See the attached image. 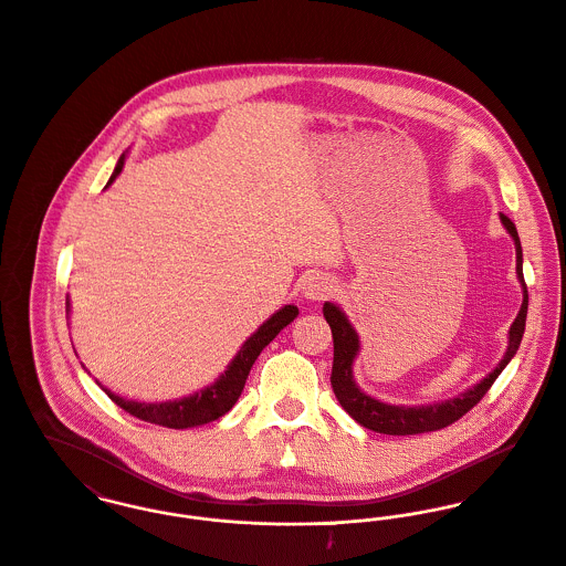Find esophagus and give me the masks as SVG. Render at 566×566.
Segmentation results:
<instances>
[{
  "mask_svg": "<svg viewBox=\"0 0 566 566\" xmlns=\"http://www.w3.org/2000/svg\"><path fill=\"white\" fill-rule=\"evenodd\" d=\"M334 291V282L327 277V275H311L306 282H304V297L311 300V302H321V300H327Z\"/></svg>",
  "mask_w": 566,
  "mask_h": 566,
  "instance_id": "esophagus-1",
  "label": "esophagus"
}]
</instances>
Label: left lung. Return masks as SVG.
Segmentation results:
<instances>
[{"mask_svg": "<svg viewBox=\"0 0 566 566\" xmlns=\"http://www.w3.org/2000/svg\"><path fill=\"white\" fill-rule=\"evenodd\" d=\"M500 219H502L503 228L507 230V234L514 241L516 277L523 289V304H521V311L516 314V318L510 325L507 349L503 354L502 363L489 376L480 379V384L460 392L453 399H444V401L428 403V406H395V403L379 401L376 397L367 395L365 390H360L354 379V371H352L354 360L360 354L358 332L354 329L349 318L336 304H332V302L323 304V316L329 323L332 338H334V365H332V377H329L332 388H334L338 403L345 408V412H349V417L354 421H358L363 428L374 430L379 434H390V437H408V434H423V432L442 430V428L451 426L453 421H458L460 417H464L489 392V388L500 377L505 365L514 358V354L521 345L523 332H525L527 286L523 280V250H521L518 232H516L514 223L502 212H500Z\"/></svg>", "mask_w": 566, "mask_h": 566, "instance_id": "left-lung-1", "label": "left lung"}]
</instances>
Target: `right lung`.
<instances>
[{
	"label": "right lung",
	"mask_w": 566,
	"mask_h": 566,
	"mask_svg": "<svg viewBox=\"0 0 566 566\" xmlns=\"http://www.w3.org/2000/svg\"><path fill=\"white\" fill-rule=\"evenodd\" d=\"M126 163V154H122L106 189L117 180V176L122 174ZM71 313V304L66 300V314ZM300 314L297 306H284L282 311L273 314L271 318H266L252 336L243 343V347L239 349V354L232 358V363L226 367V371L217 377L210 386L192 392L189 397L182 399H174V401H156V403H147V401H132L124 399L119 395H115L113 390L104 388L99 381V386L106 390V395L132 417L147 421V423H156L163 428H174V430H187V428H197L210 421H217L219 417H223L226 412L232 410V406L239 401L243 388H245V379L252 371L255 358L260 356V352L280 334V329H284L295 316Z\"/></svg>",
	"instance_id": "right-lung-1"
}]
</instances>
